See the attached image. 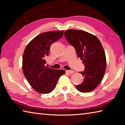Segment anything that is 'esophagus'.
<instances>
[{
    "mask_svg": "<svg viewBox=\"0 0 125 125\" xmlns=\"http://www.w3.org/2000/svg\"><path fill=\"white\" fill-rule=\"evenodd\" d=\"M66 73L69 74H73V73H74V72L73 71H72V70H67V71H66Z\"/></svg>",
    "mask_w": 125,
    "mask_h": 125,
    "instance_id": "esophagus-1",
    "label": "esophagus"
}]
</instances>
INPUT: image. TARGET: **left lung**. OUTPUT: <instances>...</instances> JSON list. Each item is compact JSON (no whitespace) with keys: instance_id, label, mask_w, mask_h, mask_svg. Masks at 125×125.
<instances>
[{"instance_id":"1","label":"left lung","mask_w":125,"mask_h":125,"mask_svg":"<svg viewBox=\"0 0 125 125\" xmlns=\"http://www.w3.org/2000/svg\"><path fill=\"white\" fill-rule=\"evenodd\" d=\"M64 36L85 66L84 71L80 72L84 77L83 82L76 88L81 93L90 92L100 83L106 70V56L101 42L95 35L83 30H66Z\"/></svg>"}]
</instances>
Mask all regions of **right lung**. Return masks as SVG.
<instances>
[{
  "instance_id": "1",
  "label": "right lung",
  "mask_w": 125,
  "mask_h": 125,
  "mask_svg": "<svg viewBox=\"0 0 125 125\" xmlns=\"http://www.w3.org/2000/svg\"><path fill=\"white\" fill-rule=\"evenodd\" d=\"M63 34L62 30L42 33L30 41L24 50L22 57L24 75L38 93H51L59 77L65 73L64 70H54L45 66L51 45L62 38Z\"/></svg>"
}]
</instances>
